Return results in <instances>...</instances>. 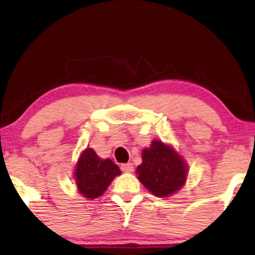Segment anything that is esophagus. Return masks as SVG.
I'll list each match as a JSON object with an SVG mask.
<instances>
[{
  "mask_svg": "<svg viewBox=\"0 0 255 255\" xmlns=\"http://www.w3.org/2000/svg\"><path fill=\"white\" fill-rule=\"evenodd\" d=\"M121 170L124 172H131L134 170V166L131 163H127V164H122L121 165Z\"/></svg>",
  "mask_w": 255,
  "mask_h": 255,
  "instance_id": "34e87169",
  "label": "esophagus"
}]
</instances>
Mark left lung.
I'll list each match as a JSON object with an SVG mask.
<instances>
[{"mask_svg": "<svg viewBox=\"0 0 255 255\" xmlns=\"http://www.w3.org/2000/svg\"><path fill=\"white\" fill-rule=\"evenodd\" d=\"M186 162L171 146L153 140L142 150V163L136 168L137 178L152 194L165 198L176 193L187 180Z\"/></svg>", "mask_w": 255, "mask_h": 255, "instance_id": "left-lung-1", "label": "left lung"}]
</instances>
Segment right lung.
Here are the masks:
<instances>
[{
	"mask_svg": "<svg viewBox=\"0 0 255 255\" xmlns=\"http://www.w3.org/2000/svg\"><path fill=\"white\" fill-rule=\"evenodd\" d=\"M120 174L121 170L113 160L101 159L92 148H86L79 157L74 177L79 193L87 199H96Z\"/></svg>",
	"mask_w": 255,
	"mask_h": 255,
	"instance_id": "obj_1",
	"label": "right lung"
}]
</instances>
